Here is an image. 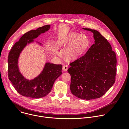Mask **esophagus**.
<instances>
[{
    "mask_svg": "<svg viewBox=\"0 0 129 129\" xmlns=\"http://www.w3.org/2000/svg\"><path fill=\"white\" fill-rule=\"evenodd\" d=\"M68 69V66L67 64H63V66L62 67V70L64 71V72H66V71H67Z\"/></svg>",
    "mask_w": 129,
    "mask_h": 129,
    "instance_id": "obj_1",
    "label": "esophagus"
}]
</instances>
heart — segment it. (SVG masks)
Returning a JSON list of instances; mask_svg holds the SVG:
<instances>
[{
    "label": "heart",
    "mask_w": 129,
    "mask_h": 129,
    "mask_svg": "<svg viewBox=\"0 0 129 129\" xmlns=\"http://www.w3.org/2000/svg\"><path fill=\"white\" fill-rule=\"evenodd\" d=\"M55 44L58 48L65 49L64 55L68 59L74 60L87 49L89 40L84 35L79 36L76 32H71L57 38Z\"/></svg>",
    "instance_id": "obj_1"
}]
</instances>
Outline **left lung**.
Returning <instances> with one entry per match:
<instances>
[{"instance_id": "obj_1", "label": "left lung", "mask_w": 129, "mask_h": 129, "mask_svg": "<svg viewBox=\"0 0 129 129\" xmlns=\"http://www.w3.org/2000/svg\"><path fill=\"white\" fill-rule=\"evenodd\" d=\"M93 33L95 40L83 56L71 62L68 72L71 75V92L86 100L103 96L115 81L116 56L108 40L98 31L82 28Z\"/></svg>"}]
</instances>
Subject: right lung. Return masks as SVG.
<instances>
[{"instance_id":"right-lung-1","label":"right lung","mask_w":129,"mask_h":129,"mask_svg":"<svg viewBox=\"0 0 129 129\" xmlns=\"http://www.w3.org/2000/svg\"><path fill=\"white\" fill-rule=\"evenodd\" d=\"M50 28V25H46L25 33L10 51L8 56L9 79L18 93L23 96L40 98L47 96L51 92L55 81L62 74L61 64L46 62L38 76L28 80L21 74L18 66L19 57L25 46L33 42L34 39L48 31Z\"/></svg>"}]
</instances>
